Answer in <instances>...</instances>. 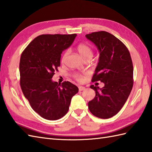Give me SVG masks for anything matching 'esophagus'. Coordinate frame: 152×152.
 Returning <instances> with one entry per match:
<instances>
[{
    "mask_svg": "<svg viewBox=\"0 0 152 152\" xmlns=\"http://www.w3.org/2000/svg\"><path fill=\"white\" fill-rule=\"evenodd\" d=\"M85 90V86H79V91H83Z\"/></svg>",
    "mask_w": 152,
    "mask_h": 152,
    "instance_id": "34e87169",
    "label": "esophagus"
}]
</instances>
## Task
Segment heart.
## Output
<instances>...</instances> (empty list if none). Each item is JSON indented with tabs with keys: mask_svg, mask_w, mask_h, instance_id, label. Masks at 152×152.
Listing matches in <instances>:
<instances>
[{
	"mask_svg": "<svg viewBox=\"0 0 152 152\" xmlns=\"http://www.w3.org/2000/svg\"><path fill=\"white\" fill-rule=\"evenodd\" d=\"M77 51L79 52L80 56H81L83 58H85L88 56H92L93 51H92V48H91V47L90 45L85 44V43H80L79 45H77ZM68 53H69L68 50H67V51H66L65 53L64 54V55L62 56V61H64L67 55H68ZM75 77L77 79V80H80V81L83 80L82 77L80 75H77Z\"/></svg>",
	"mask_w": 152,
	"mask_h": 152,
	"instance_id": "heart-1",
	"label": "heart"
}]
</instances>
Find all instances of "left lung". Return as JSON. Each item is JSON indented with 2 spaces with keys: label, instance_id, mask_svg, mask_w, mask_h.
Returning a JSON list of instances; mask_svg holds the SVG:
<instances>
[{
  "label": "left lung",
  "instance_id": "1",
  "mask_svg": "<svg viewBox=\"0 0 152 152\" xmlns=\"http://www.w3.org/2000/svg\"><path fill=\"white\" fill-rule=\"evenodd\" d=\"M99 53L92 81H101L100 88L91 85L96 96L88 102L93 115L102 119L114 116L119 112L129 97L133 85V67L130 53L120 39L114 35L100 31L86 34Z\"/></svg>",
  "mask_w": 152,
  "mask_h": 152
}]
</instances>
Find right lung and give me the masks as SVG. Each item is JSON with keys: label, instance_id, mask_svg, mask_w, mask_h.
I'll use <instances>...</instances> for the list:
<instances>
[{"label": "right lung", "instance_id": "add662e5", "mask_svg": "<svg viewBox=\"0 0 152 152\" xmlns=\"http://www.w3.org/2000/svg\"><path fill=\"white\" fill-rule=\"evenodd\" d=\"M73 34H43L34 39L20 58V85L32 109L43 118L65 116L79 88L69 81L58 84L53 77L60 65L62 51L72 45Z\"/></svg>", "mask_w": 152, "mask_h": 152}]
</instances>
